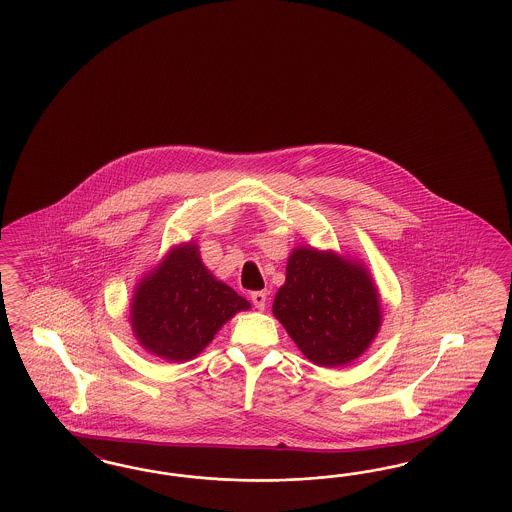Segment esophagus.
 <instances>
[{"label":"esophagus","instance_id":"obj_1","mask_svg":"<svg viewBox=\"0 0 512 512\" xmlns=\"http://www.w3.org/2000/svg\"><path fill=\"white\" fill-rule=\"evenodd\" d=\"M251 302H253L255 308L263 310L264 306H266V291H255V293H251Z\"/></svg>","mask_w":512,"mask_h":512}]
</instances>
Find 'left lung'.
<instances>
[{"label": "left lung", "mask_w": 512, "mask_h": 512, "mask_svg": "<svg viewBox=\"0 0 512 512\" xmlns=\"http://www.w3.org/2000/svg\"><path fill=\"white\" fill-rule=\"evenodd\" d=\"M272 311L304 357L338 368L360 357L381 326L370 272L332 251L296 248Z\"/></svg>", "instance_id": "left-lung-1"}]
</instances>
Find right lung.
I'll use <instances>...</instances> for the list:
<instances>
[{
	"label": "right lung",
	"mask_w": 512,
	"mask_h": 512,
	"mask_svg": "<svg viewBox=\"0 0 512 512\" xmlns=\"http://www.w3.org/2000/svg\"><path fill=\"white\" fill-rule=\"evenodd\" d=\"M246 298L217 281L195 244H182L144 276L131 302V326L140 345L171 362L195 358Z\"/></svg>",
	"instance_id": "obj_1"
}]
</instances>
